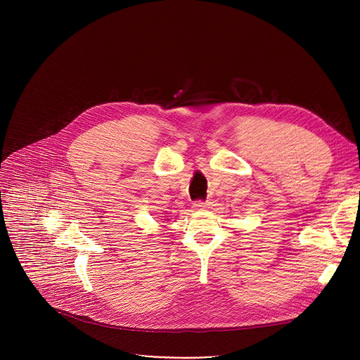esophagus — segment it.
I'll use <instances>...</instances> for the list:
<instances>
[{
    "label": "esophagus",
    "instance_id": "obj_1",
    "mask_svg": "<svg viewBox=\"0 0 360 360\" xmlns=\"http://www.w3.org/2000/svg\"><path fill=\"white\" fill-rule=\"evenodd\" d=\"M193 207H195L196 210H205V208H208V207H210V202H203V200H196V202L193 203Z\"/></svg>",
    "mask_w": 360,
    "mask_h": 360
}]
</instances>
